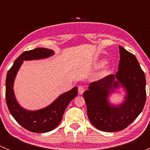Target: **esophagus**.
I'll use <instances>...</instances> for the list:
<instances>
[{"mask_svg": "<svg viewBox=\"0 0 150 150\" xmlns=\"http://www.w3.org/2000/svg\"><path fill=\"white\" fill-rule=\"evenodd\" d=\"M84 91H85V88H84L83 86H78V93H79V94H81V95L83 94L84 92Z\"/></svg>", "mask_w": 150, "mask_h": 150, "instance_id": "1", "label": "esophagus"}]
</instances>
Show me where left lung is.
Returning <instances> with one entry per match:
<instances>
[{
	"instance_id": "left-lung-1",
	"label": "left lung",
	"mask_w": 150,
	"mask_h": 150,
	"mask_svg": "<svg viewBox=\"0 0 150 150\" xmlns=\"http://www.w3.org/2000/svg\"><path fill=\"white\" fill-rule=\"evenodd\" d=\"M118 71L90 83L83 93L87 115L92 125L107 132L125 129L142 112L146 102V78L138 60L131 53L119 46ZM121 85L127 91L120 105L108 103L110 93Z\"/></svg>"
}]
</instances>
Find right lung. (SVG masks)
Here are the masks:
<instances>
[{
	"instance_id": "1",
	"label": "right lung",
	"mask_w": 150,
	"mask_h": 150,
	"mask_svg": "<svg viewBox=\"0 0 150 150\" xmlns=\"http://www.w3.org/2000/svg\"><path fill=\"white\" fill-rule=\"evenodd\" d=\"M54 54L51 49L37 48L22 53L8 71L6 80V100L7 107L16 121L33 133H46L54 130L61 122L67 107L78 95V87L60 95L52 104L41 110L29 111L22 108L15 98L13 90L15 77L23 61L40 59Z\"/></svg>"
}]
</instances>
